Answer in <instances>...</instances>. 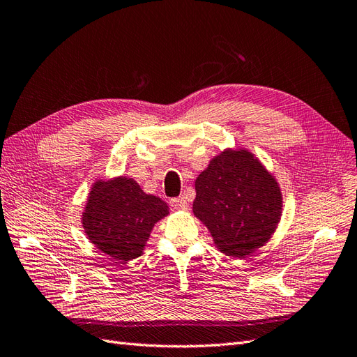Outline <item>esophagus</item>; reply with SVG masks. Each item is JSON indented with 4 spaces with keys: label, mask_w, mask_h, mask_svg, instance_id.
Wrapping results in <instances>:
<instances>
[{
    "label": "esophagus",
    "mask_w": 357,
    "mask_h": 357,
    "mask_svg": "<svg viewBox=\"0 0 357 357\" xmlns=\"http://www.w3.org/2000/svg\"><path fill=\"white\" fill-rule=\"evenodd\" d=\"M170 206L173 209H179V211H185L188 208V203L184 197H175L170 200Z\"/></svg>",
    "instance_id": "1"
}]
</instances>
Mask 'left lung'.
I'll use <instances>...</instances> for the list:
<instances>
[{
	"mask_svg": "<svg viewBox=\"0 0 357 357\" xmlns=\"http://www.w3.org/2000/svg\"><path fill=\"white\" fill-rule=\"evenodd\" d=\"M282 211L278 182L247 149H226L196 179L192 212L220 251L245 257L263 247Z\"/></svg>",
	"mask_w": 357,
	"mask_h": 357,
	"instance_id": "1",
	"label": "left lung"
}]
</instances>
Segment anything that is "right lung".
I'll use <instances>...</instances> for the list:
<instances>
[{
  "instance_id": "obj_1",
  "label": "right lung",
  "mask_w": 357,
  "mask_h": 357,
  "mask_svg": "<svg viewBox=\"0 0 357 357\" xmlns=\"http://www.w3.org/2000/svg\"><path fill=\"white\" fill-rule=\"evenodd\" d=\"M167 213V203L146 195L135 179L121 176L96 182L82 224L100 251L115 263H126L140 256L154 224Z\"/></svg>"
}]
</instances>
